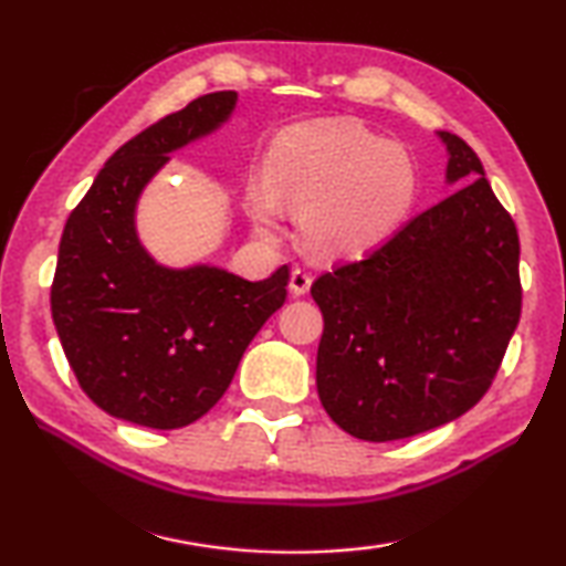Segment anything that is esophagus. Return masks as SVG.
<instances>
[{"mask_svg":"<svg viewBox=\"0 0 566 566\" xmlns=\"http://www.w3.org/2000/svg\"><path fill=\"white\" fill-rule=\"evenodd\" d=\"M310 286H312V274H310V272L294 270V272L290 274V292H292L294 296L306 294V292H310Z\"/></svg>","mask_w":566,"mask_h":566,"instance_id":"1","label":"esophagus"}]
</instances>
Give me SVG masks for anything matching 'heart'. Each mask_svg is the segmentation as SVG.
Listing matches in <instances>:
<instances>
[{
	"instance_id": "obj_1",
	"label": "heart",
	"mask_w": 566,
	"mask_h": 566,
	"mask_svg": "<svg viewBox=\"0 0 566 566\" xmlns=\"http://www.w3.org/2000/svg\"><path fill=\"white\" fill-rule=\"evenodd\" d=\"M419 195V169L401 145L354 122H310L282 132L252 175L244 209L256 232L282 234L284 207L324 256L367 254L397 232Z\"/></svg>"
}]
</instances>
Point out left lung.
I'll return each mask as SVG.
<instances>
[{"instance_id":"obj_1","label":"left lung","mask_w":566,"mask_h":566,"mask_svg":"<svg viewBox=\"0 0 566 566\" xmlns=\"http://www.w3.org/2000/svg\"><path fill=\"white\" fill-rule=\"evenodd\" d=\"M447 145L467 185L359 262L312 284L324 332L322 407L344 432L395 442L462 417L492 387L522 314L520 234L474 149Z\"/></svg>"}]
</instances>
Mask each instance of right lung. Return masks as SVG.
<instances>
[{
    "label": "right lung",
    "instance_id": "1",
    "mask_svg": "<svg viewBox=\"0 0 566 566\" xmlns=\"http://www.w3.org/2000/svg\"><path fill=\"white\" fill-rule=\"evenodd\" d=\"M237 92H212L151 124L107 159L62 232L52 319L76 381L107 415L149 429L212 409L290 270L247 282L212 264L171 270L137 237V202L171 151L222 127Z\"/></svg>",
    "mask_w": 566,
    "mask_h": 566
}]
</instances>
